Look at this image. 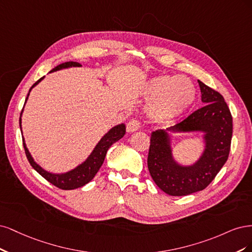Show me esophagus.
<instances>
[{"label": "esophagus", "instance_id": "1", "mask_svg": "<svg viewBox=\"0 0 252 252\" xmlns=\"http://www.w3.org/2000/svg\"><path fill=\"white\" fill-rule=\"evenodd\" d=\"M140 127V123L138 121L137 119H132L129 120L128 123L126 124V131L128 133H132V132H136L137 129H139Z\"/></svg>", "mask_w": 252, "mask_h": 252}]
</instances>
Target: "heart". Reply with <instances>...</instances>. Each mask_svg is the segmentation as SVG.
I'll return each mask as SVG.
<instances>
[{
  "label": "heart",
  "mask_w": 252,
  "mask_h": 252,
  "mask_svg": "<svg viewBox=\"0 0 252 252\" xmlns=\"http://www.w3.org/2000/svg\"><path fill=\"white\" fill-rule=\"evenodd\" d=\"M148 95L153 111L162 118L174 119L188 111L196 98V90L188 77L162 75L153 78Z\"/></svg>",
  "instance_id": "obj_1"
}]
</instances>
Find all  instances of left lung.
Wrapping results in <instances>:
<instances>
[{
    "instance_id": "1",
    "label": "left lung",
    "mask_w": 252,
    "mask_h": 252,
    "mask_svg": "<svg viewBox=\"0 0 252 252\" xmlns=\"http://www.w3.org/2000/svg\"><path fill=\"white\" fill-rule=\"evenodd\" d=\"M205 105L181 123L167 128L174 132H205L206 148L197 163L177 164L172 156L165 131L151 135L148 156L150 174L160 189L170 196H186L203 190L210 184L228 159L232 137V116L224 97L198 80Z\"/></svg>"
}]
</instances>
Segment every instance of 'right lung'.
Masks as SVG:
<instances>
[{
	"mask_svg": "<svg viewBox=\"0 0 252 252\" xmlns=\"http://www.w3.org/2000/svg\"><path fill=\"white\" fill-rule=\"evenodd\" d=\"M80 66H82V64H80L79 63L67 62V63L59 64V66H56L50 72L58 71V70L63 69V68L80 67ZM43 78H44V76L42 78H39L37 82L30 88V90L34 86H36ZM28 96H29V93L26 97V100L28 98ZM26 100H25V102H26ZM21 115H22V113H21ZM20 127H21V117H20ZM125 134H126V126L125 125H119V126H116L113 128H111L110 131L101 138V140L98 142V144L96 145L91 155L89 156V158L84 162L83 164H80L76 168L70 170V172H68L66 174H62V175L50 174V173L46 172V170H44L42 167L35 163L33 159H32L30 153L28 152V150L26 148V144H25V142H24V139H23V145H24V150H25V154H26V157L29 161V163L40 176L44 177L48 182H50L51 184L56 186V188H59L61 189H64V190H70V189H75L78 188H82V186L86 185L87 183H89L93 179L94 176L97 174L98 169L102 165L105 154H107L111 145L113 143H115L116 141H118L120 138H123Z\"/></svg>",
	"mask_w": 252,
	"mask_h": 252,
	"instance_id": "add662e5",
	"label": "right lung"
}]
</instances>
